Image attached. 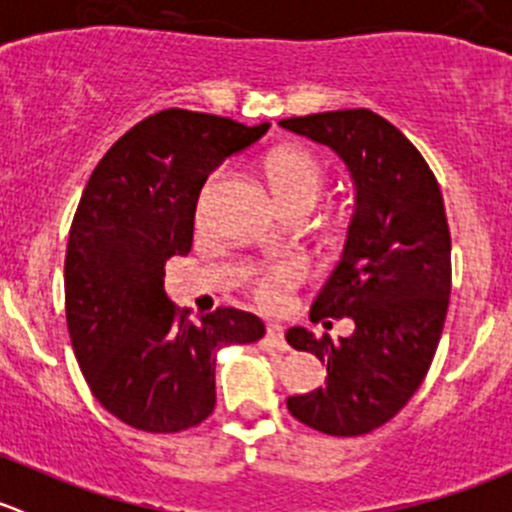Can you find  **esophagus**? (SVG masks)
Here are the masks:
<instances>
[{
    "mask_svg": "<svg viewBox=\"0 0 512 512\" xmlns=\"http://www.w3.org/2000/svg\"><path fill=\"white\" fill-rule=\"evenodd\" d=\"M267 342L280 349V352H287L289 347L285 342V327L282 324H267Z\"/></svg>",
    "mask_w": 512,
    "mask_h": 512,
    "instance_id": "obj_1",
    "label": "esophagus"
}]
</instances>
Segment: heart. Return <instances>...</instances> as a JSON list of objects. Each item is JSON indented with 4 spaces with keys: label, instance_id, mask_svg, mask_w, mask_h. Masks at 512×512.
Here are the masks:
<instances>
[{
    "label": "heart",
    "instance_id": "1",
    "mask_svg": "<svg viewBox=\"0 0 512 512\" xmlns=\"http://www.w3.org/2000/svg\"><path fill=\"white\" fill-rule=\"evenodd\" d=\"M223 170H215L208 180H205L203 190L198 195V218H203L208 210L213 190L218 188ZM265 178L270 185L272 195L282 208H314L324 193L327 185V173H324L322 163L304 148H277L265 158ZM302 282V267L297 262L285 260L267 265L255 272L252 277V297L257 304L265 309H280L287 302V292Z\"/></svg>",
    "mask_w": 512,
    "mask_h": 512
}]
</instances>
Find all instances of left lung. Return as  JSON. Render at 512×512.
Here are the masks:
<instances>
[{"mask_svg":"<svg viewBox=\"0 0 512 512\" xmlns=\"http://www.w3.org/2000/svg\"><path fill=\"white\" fill-rule=\"evenodd\" d=\"M347 163L356 208L339 265L309 319H354L337 342L287 329L297 352L327 364V386L289 396L287 409L327 436H361L391 421L421 386L448 312L451 232L443 195L414 143L369 108L280 121Z\"/></svg>","mask_w":512,"mask_h":512,"instance_id":"left-lung-1","label":"left lung"}]
</instances>
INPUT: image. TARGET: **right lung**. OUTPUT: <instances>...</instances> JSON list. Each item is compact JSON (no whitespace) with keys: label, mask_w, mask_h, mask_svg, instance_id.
<instances>
[{"label":"right lung","mask_w":512,"mask_h":512,"mask_svg":"<svg viewBox=\"0 0 512 512\" xmlns=\"http://www.w3.org/2000/svg\"><path fill=\"white\" fill-rule=\"evenodd\" d=\"M267 128L165 108L123 133L84 188L64 262L66 324L91 394L131 428L203 423L220 349L265 337L262 319L242 309L218 307L198 322L178 314L163 267L190 252L208 175Z\"/></svg>","instance_id":"1"}]
</instances>
